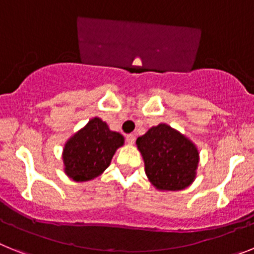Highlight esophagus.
<instances>
[{
  "mask_svg": "<svg viewBox=\"0 0 254 254\" xmlns=\"http://www.w3.org/2000/svg\"><path fill=\"white\" fill-rule=\"evenodd\" d=\"M127 142L129 143V144H133V143L135 142V135H134V134H127Z\"/></svg>",
  "mask_w": 254,
  "mask_h": 254,
  "instance_id": "1",
  "label": "esophagus"
}]
</instances>
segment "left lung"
Masks as SVG:
<instances>
[{
  "instance_id": "left-lung-1",
  "label": "left lung",
  "mask_w": 254,
  "mask_h": 254,
  "mask_svg": "<svg viewBox=\"0 0 254 254\" xmlns=\"http://www.w3.org/2000/svg\"><path fill=\"white\" fill-rule=\"evenodd\" d=\"M145 174L161 190H182L191 184L198 166L193 143L166 124L153 127L136 139Z\"/></svg>"
}]
</instances>
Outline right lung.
I'll use <instances>...</instances> for the list:
<instances>
[{
  "label": "right lung",
  "mask_w": 254,
  "mask_h": 254,
  "mask_svg": "<svg viewBox=\"0 0 254 254\" xmlns=\"http://www.w3.org/2000/svg\"><path fill=\"white\" fill-rule=\"evenodd\" d=\"M123 144L121 134L111 131L101 119H92L66 143L63 156L65 173L75 182L94 179L109 167L115 151Z\"/></svg>",
  "instance_id": "1"
}]
</instances>
